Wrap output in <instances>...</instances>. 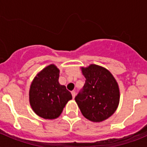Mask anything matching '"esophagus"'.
I'll return each instance as SVG.
<instances>
[{
  "label": "esophagus",
  "instance_id": "esophagus-1",
  "mask_svg": "<svg viewBox=\"0 0 147 147\" xmlns=\"http://www.w3.org/2000/svg\"><path fill=\"white\" fill-rule=\"evenodd\" d=\"M71 94H72L73 98H75V96H76V92H75L74 90H73V91H71Z\"/></svg>",
  "mask_w": 147,
  "mask_h": 147
}]
</instances>
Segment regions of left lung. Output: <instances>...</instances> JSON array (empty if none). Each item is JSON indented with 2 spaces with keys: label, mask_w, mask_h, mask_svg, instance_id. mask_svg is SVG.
<instances>
[{
  "label": "left lung",
  "mask_w": 147,
  "mask_h": 147,
  "mask_svg": "<svg viewBox=\"0 0 147 147\" xmlns=\"http://www.w3.org/2000/svg\"><path fill=\"white\" fill-rule=\"evenodd\" d=\"M85 83L76 97L81 113L88 120L100 122L115 113L119 103V88L111 73L96 65L82 67Z\"/></svg>",
  "instance_id": "left-lung-1"
}]
</instances>
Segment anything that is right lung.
I'll return each instance as SVG.
<instances>
[{
  "label": "right lung",
  "mask_w": 147,
  "mask_h": 147,
  "mask_svg": "<svg viewBox=\"0 0 147 147\" xmlns=\"http://www.w3.org/2000/svg\"><path fill=\"white\" fill-rule=\"evenodd\" d=\"M59 70L50 65L34 79L29 90V102L34 112L45 119L59 117L69 100L71 92L58 82Z\"/></svg>",
  "instance_id": "obj_1"
}]
</instances>
